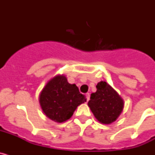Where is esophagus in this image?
Here are the masks:
<instances>
[{"instance_id": "obj_1", "label": "esophagus", "mask_w": 155, "mask_h": 155, "mask_svg": "<svg viewBox=\"0 0 155 155\" xmlns=\"http://www.w3.org/2000/svg\"><path fill=\"white\" fill-rule=\"evenodd\" d=\"M85 97H86V99H87V101H88V100L90 99V94H89V93H86Z\"/></svg>"}]
</instances>
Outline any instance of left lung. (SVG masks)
<instances>
[{
  "mask_svg": "<svg viewBox=\"0 0 155 155\" xmlns=\"http://www.w3.org/2000/svg\"><path fill=\"white\" fill-rule=\"evenodd\" d=\"M96 87L97 91L91 93L87 105L101 124H112L123 112L124 99L105 81L98 82Z\"/></svg>",
  "mask_w": 155,
  "mask_h": 155,
  "instance_id": "8db88e82",
  "label": "left lung"
}]
</instances>
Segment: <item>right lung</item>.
Segmentation results:
<instances>
[{
  "label": "right lung",
  "instance_id": "obj_1",
  "mask_svg": "<svg viewBox=\"0 0 155 155\" xmlns=\"http://www.w3.org/2000/svg\"><path fill=\"white\" fill-rule=\"evenodd\" d=\"M39 102L42 112L57 123H64L73 116L81 104L86 102L76 84L68 83L64 74L53 77L39 94Z\"/></svg>",
  "mask_w": 155,
  "mask_h": 155
}]
</instances>
